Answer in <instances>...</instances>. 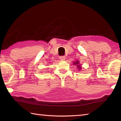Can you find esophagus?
Returning <instances> with one entry per match:
<instances>
[{"label":"esophagus","mask_w":121,"mask_h":121,"mask_svg":"<svg viewBox=\"0 0 121 121\" xmlns=\"http://www.w3.org/2000/svg\"><path fill=\"white\" fill-rule=\"evenodd\" d=\"M59 59H60L61 60H65V56H60V57H59Z\"/></svg>","instance_id":"obj_1"}]
</instances>
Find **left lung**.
<instances>
[{"label": "left lung", "instance_id": "1", "mask_svg": "<svg viewBox=\"0 0 121 121\" xmlns=\"http://www.w3.org/2000/svg\"><path fill=\"white\" fill-rule=\"evenodd\" d=\"M73 64L74 65L76 66V67L78 68V69L79 71L82 70V65H80V63H79V61L77 60L76 61H75V62H74Z\"/></svg>", "mask_w": 121, "mask_h": 121}]
</instances>
